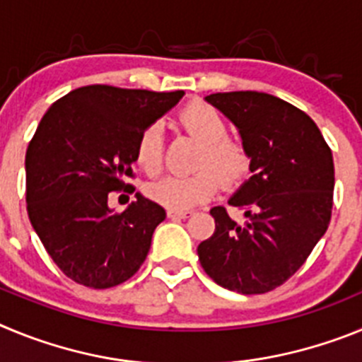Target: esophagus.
Instances as JSON below:
<instances>
[{"instance_id": "1", "label": "esophagus", "mask_w": 362, "mask_h": 362, "mask_svg": "<svg viewBox=\"0 0 362 362\" xmlns=\"http://www.w3.org/2000/svg\"><path fill=\"white\" fill-rule=\"evenodd\" d=\"M192 214L190 210H168L166 212V216L170 217V219H187V217H190Z\"/></svg>"}]
</instances>
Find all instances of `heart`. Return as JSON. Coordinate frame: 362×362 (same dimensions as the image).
<instances>
[{
  "label": "heart",
  "instance_id": "b5f03b06",
  "mask_svg": "<svg viewBox=\"0 0 362 362\" xmlns=\"http://www.w3.org/2000/svg\"><path fill=\"white\" fill-rule=\"evenodd\" d=\"M179 124L203 143L197 159L199 172L192 175H166L146 187L152 201L168 210H188L216 196L221 181L239 183L250 168V153L245 143L226 136L225 117L216 107L192 101L179 110ZM134 159L146 174H158L163 165V129L150 123L136 139ZM221 179L219 180L218 177Z\"/></svg>",
  "mask_w": 362,
  "mask_h": 362
}]
</instances>
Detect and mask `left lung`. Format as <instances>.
<instances>
[{
	"mask_svg": "<svg viewBox=\"0 0 362 362\" xmlns=\"http://www.w3.org/2000/svg\"><path fill=\"white\" fill-rule=\"evenodd\" d=\"M206 101L239 129L252 175L228 201L245 212L243 225L225 206L210 210L216 232L197 246L201 267L223 288L267 293L305 264L330 225L332 150L308 114L276 95L219 92Z\"/></svg>",
	"mask_w": 362,
	"mask_h": 362,
	"instance_id": "obj_1",
	"label": "left lung"
}]
</instances>
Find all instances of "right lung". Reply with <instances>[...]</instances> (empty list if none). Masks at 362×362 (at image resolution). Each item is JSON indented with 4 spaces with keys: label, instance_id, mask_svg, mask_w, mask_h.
I'll return each instance as SVG.
<instances>
[{
    "label": "right lung",
    "instance_id": "add662e5",
    "mask_svg": "<svg viewBox=\"0 0 362 362\" xmlns=\"http://www.w3.org/2000/svg\"><path fill=\"white\" fill-rule=\"evenodd\" d=\"M183 90L88 85L45 112L25 156L27 212L45 250L69 279L105 290L145 263L163 206L136 194L112 212V192L134 194L136 139L170 110Z\"/></svg>",
    "mask_w": 362,
    "mask_h": 362
}]
</instances>
